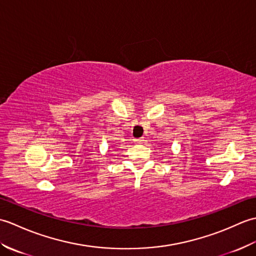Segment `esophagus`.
Here are the masks:
<instances>
[{
  "label": "esophagus",
  "mask_w": 256,
  "mask_h": 256,
  "mask_svg": "<svg viewBox=\"0 0 256 256\" xmlns=\"http://www.w3.org/2000/svg\"><path fill=\"white\" fill-rule=\"evenodd\" d=\"M134 142L138 143V144H142L144 142V140L143 138H136V140H134Z\"/></svg>",
  "instance_id": "34e87169"
}]
</instances>
